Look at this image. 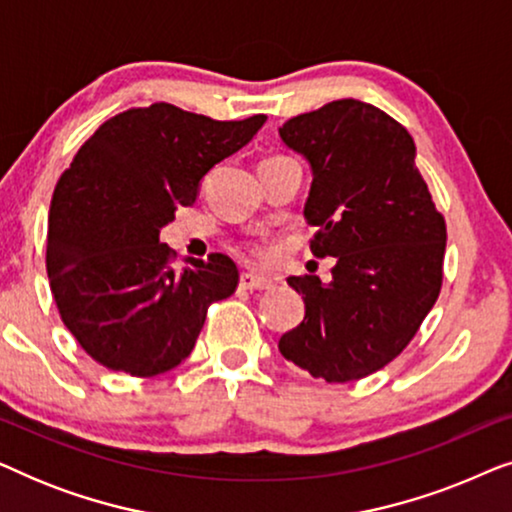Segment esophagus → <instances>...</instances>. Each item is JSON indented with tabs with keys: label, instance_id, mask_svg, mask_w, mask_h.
I'll list each match as a JSON object with an SVG mask.
<instances>
[{
	"label": "esophagus",
	"instance_id": "34e87169",
	"mask_svg": "<svg viewBox=\"0 0 512 512\" xmlns=\"http://www.w3.org/2000/svg\"><path fill=\"white\" fill-rule=\"evenodd\" d=\"M240 286L247 291H265L272 286V279L254 275V272H244V275L240 277Z\"/></svg>",
	"mask_w": 512,
	"mask_h": 512
}]
</instances>
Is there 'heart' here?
I'll use <instances>...</instances> for the list:
<instances>
[{"label": "heart", "mask_w": 512, "mask_h": 512, "mask_svg": "<svg viewBox=\"0 0 512 512\" xmlns=\"http://www.w3.org/2000/svg\"><path fill=\"white\" fill-rule=\"evenodd\" d=\"M249 254L254 258H265V256H268V251H265V247H261V244H251Z\"/></svg>", "instance_id": "obj_1"}]
</instances>
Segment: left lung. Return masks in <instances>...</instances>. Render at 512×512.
<instances>
[{"mask_svg": "<svg viewBox=\"0 0 512 512\" xmlns=\"http://www.w3.org/2000/svg\"><path fill=\"white\" fill-rule=\"evenodd\" d=\"M279 137L312 167V254L335 258L331 284L286 279L303 293L305 319L279 338V352L326 382L361 380L410 345L438 300L445 219L410 132L373 104L328 102L289 118Z\"/></svg>", "mask_w": 512, "mask_h": 512, "instance_id": "obj_1", "label": "left lung"}]
</instances>
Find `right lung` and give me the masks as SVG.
<instances>
[{
  "instance_id": "right-lung-1",
  "label": "right lung",
  "mask_w": 512,
  "mask_h": 512,
  "mask_svg": "<svg viewBox=\"0 0 512 512\" xmlns=\"http://www.w3.org/2000/svg\"><path fill=\"white\" fill-rule=\"evenodd\" d=\"M263 123V114L214 121L156 102L104 121L62 172L46 270L62 324L104 368L167 373L191 354L207 307L235 293L240 272L226 254L174 270L160 230Z\"/></svg>"
}]
</instances>
